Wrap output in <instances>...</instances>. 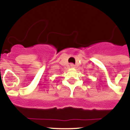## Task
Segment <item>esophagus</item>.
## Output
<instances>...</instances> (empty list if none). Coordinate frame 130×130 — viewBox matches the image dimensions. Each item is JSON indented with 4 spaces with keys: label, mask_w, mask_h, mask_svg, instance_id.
Instances as JSON below:
<instances>
[{
    "label": "esophagus",
    "mask_w": 130,
    "mask_h": 130,
    "mask_svg": "<svg viewBox=\"0 0 130 130\" xmlns=\"http://www.w3.org/2000/svg\"><path fill=\"white\" fill-rule=\"evenodd\" d=\"M70 67L71 68H74V67H75V65H74L73 64H70Z\"/></svg>",
    "instance_id": "esophagus-1"
}]
</instances>
